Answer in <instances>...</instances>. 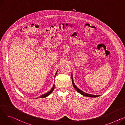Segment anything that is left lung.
Here are the masks:
<instances>
[{"label": "left lung", "mask_w": 125, "mask_h": 125, "mask_svg": "<svg viewBox=\"0 0 125 125\" xmlns=\"http://www.w3.org/2000/svg\"><path fill=\"white\" fill-rule=\"evenodd\" d=\"M71 79H72V83H73V84L74 87V88H75V89L76 90V91L78 92L79 93H80L81 94L83 95V96H86V97H98L100 96V95H92V94H88L86 93L83 92V91H82V90H81L80 89H78L76 86L75 84L73 82V73H71Z\"/></svg>", "instance_id": "left-lung-1"}]
</instances>
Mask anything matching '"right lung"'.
Here are the masks:
<instances>
[{
	"instance_id": "right-lung-1",
	"label": "right lung",
	"mask_w": 125,
	"mask_h": 125,
	"mask_svg": "<svg viewBox=\"0 0 125 125\" xmlns=\"http://www.w3.org/2000/svg\"><path fill=\"white\" fill-rule=\"evenodd\" d=\"M57 72H58V70L57 71V72H56V74H55V77L56 76V75L57 74ZM54 88H55V84H54V85H53V87H52V88L51 89V90L50 91H49L48 93H45V94H42V95L40 97H39V98H45V97H47V96H48L49 95H50L52 93V92L53 91V90H54Z\"/></svg>"
}]
</instances>
